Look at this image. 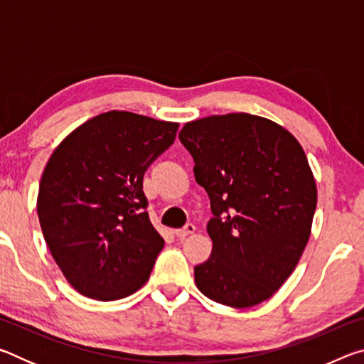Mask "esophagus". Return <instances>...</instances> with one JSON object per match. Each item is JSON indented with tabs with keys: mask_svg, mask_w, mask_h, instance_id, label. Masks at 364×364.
I'll list each match as a JSON object with an SVG mask.
<instances>
[{
	"mask_svg": "<svg viewBox=\"0 0 364 364\" xmlns=\"http://www.w3.org/2000/svg\"><path fill=\"white\" fill-rule=\"evenodd\" d=\"M194 231H196V226L193 223H188V225H184L183 228H180V230H176L175 234H176V237L183 239V237L189 236V234H193Z\"/></svg>",
	"mask_w": 364,
	"mask_h": 364,
	"instance_id": "1",
	"label": "esophagus"
}]
</instances>
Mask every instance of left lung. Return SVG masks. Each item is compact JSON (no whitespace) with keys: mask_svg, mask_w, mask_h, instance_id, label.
<instances>
[{"mask_svg":"<svg viewBox=\"0 0 364 364\" xmlns=\"http://www.w3.org/2000/svg\"><path fill=\"white\" fill-rule=\"evenodd\" d=\"M180 141L213 213V249L194 267L197 287L228 306L262 304L291 276L310 237L318 196L304 149L278 123L242 112L189 122Z\"/></svg>","mask_w":364,"mask_h":364,"instance_id":"1","label":"left lung"}]
</instances>
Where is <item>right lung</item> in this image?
Segmentation results:
<instances>
[{"mask_svg": "<svg viewBox=\"0 0 364 364\" xmlns=\"http://www.w3.org/2000/svg\"><path fill=\"white\" fill-rule=\"evenodd\" d=\"M178 123L110 110L73 130L43 171V236L73 289L102 301L143 287L164 239L146 212L143 176Z\"/></svg>", "mask_w": 364, "mask_h": 364, "instance_id": "right-lung-1", "label": "right lung"}]
</instances>
